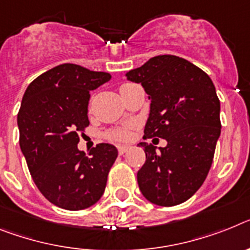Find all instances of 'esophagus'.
Instances as JSON below:
<instances>
[{
  "mask_svg": "<svg viewBox=\"0 0 250 250\" xmlns=\"http://www.w3.org/2000/svg\"><path fill=\"white\" fill-rule=\"evenodd\" d=\"M129 148V146H127V145H119L118 146V152L119 155H123L125 152H127Z\"/></svg>",
  "mask_w": 250,
  "mask_h": 250,
  "instance_id": "34e87169",
  "label": "esophagus"
}]
</instances>
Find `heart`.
<instances>
[{"instance_id": "b5f03b06", "label": "heart", "mask_w": 250, "mask_h": 250, "mask_svg": "<svg viewBox=\"0 0 250 250\" xmlns=\"http://www.w3.org/2000/svg\"><path fill=\"white\" fill-rule=\"evenodd\" d=\"M128 85L129 83H125V85H122L121 87H125V86H128ZM109 137L112 138V140H117V141H125V140H128L129 131L127 128L115 129V131L110 132Z\"/></svg>"}]
</instances>
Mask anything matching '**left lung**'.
<instances>
[{
  "label": "left lung",
  "instance_id": "1",
  "mask_svg": "<svg viewBox=\"0 0 250 250\" xmlns=\"http://www.w3.org/2000/svg\"><path fill=\"white\" fill-rule=\"evenodd\" d=\"M151 100L144 138H165V147L140 142L146 161L137 173L144 197L157 206L186 202L212 165L221 133L220 100L205 71L184 58L163 54L125 73Z\"/></svg>",
  "mask_w": 250,
  "mask_h": 250
}]
</instances>
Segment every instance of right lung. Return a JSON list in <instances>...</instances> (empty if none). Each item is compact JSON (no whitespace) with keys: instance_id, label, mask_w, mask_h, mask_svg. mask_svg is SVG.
<instances>
[{"instance_id":"right-lung-1","label":"right lung","mask_w":250,"mask_h":250,"mask_svg":"<svg viewBox=\"0 0 250 250\" xmlns=\"http://www.w3.org/2000/svg\"><path fill=\"white\" fill-rule=\"evenodd\" d=\"M110 79V73L63 63L38 76L22 96L20 148L38 189L61 208H87L105 190L118 150L99 144L86 155L77 144L89 125L90 91Z\"/></svg>"}]
</instances>
